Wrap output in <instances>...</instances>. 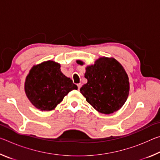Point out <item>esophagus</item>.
I'll list each match as a JSON object with an SVG mask.
<instances>
[{
	"label": "esophagus",
	"instance_id": "obj_1",
	"mask_svg": "<svg viewBox=\"0 0 160 160\" xmlns=\"http://www.w3.org/2000/svg\"><path fill=\"white\" fill-rule=\"evenodd\" d=\"M81 87H82V84H81V83H79V84H78V90H80V88H81Z\"/></svg>",
	"mask_w": 160,
	"mask_h": 160
}]
</instances>
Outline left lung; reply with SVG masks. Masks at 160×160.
Returning a JSON list of instances; mask_svg holds the SVG:
<instances>
[{"mask_svg": "<svg viewBox=\"0 0 160 160\" xmlns=\"http://www.w3.org/2000/svg\"><path fill=\"white\" fill-rule=\"evenodd\" d=\"M80 65L85 63L78 60ZM88 82L80 88L86 101L97 112L110 114L121 109L128 99L130 85L125 69L113 58L100 57L85 68Z\"/></svg>", "mask_w": 160, "mask_h": 160, "instance_id": "left-lung-1", "label": "left lung"}]
</instances>
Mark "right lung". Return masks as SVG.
Instances as JSON below:
<instances>
[{
	"instance_id": "right-lung-1",
	"label": "right lung",
	"mask_w": 160,
	"mask_h": 160,
	"mask_svg": "<svg viewBox=\"0 0 160 160\" xmlns=\"http://www.w3.org/2000/svg\"><path fill=\"white\" fill-rule=\"evenodd\" d=\"M77 89L72 80L61 71V65L51 60L34 65L25 82L27 97L42 112L53 110L68 92Z\"/></svg>"
}]
</instances>
